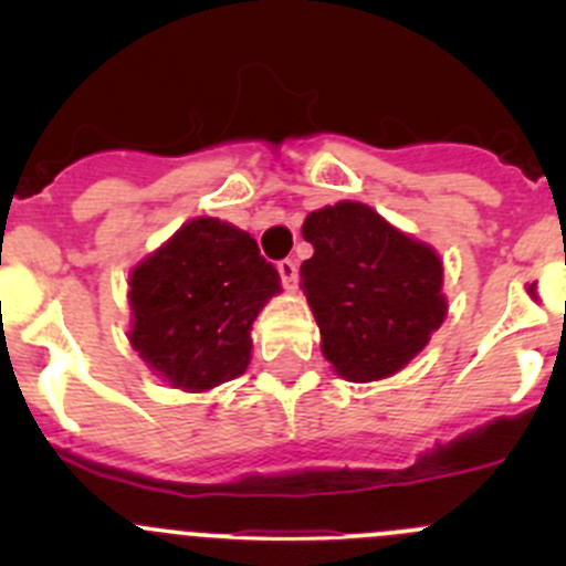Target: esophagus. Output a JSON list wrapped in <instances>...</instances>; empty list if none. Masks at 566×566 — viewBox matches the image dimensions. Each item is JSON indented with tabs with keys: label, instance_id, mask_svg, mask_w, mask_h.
I'll return each instance as SVG.
<instances>
[{
	"label": "esophagus",
	"instance_id": "esophagus-1",
	"mask_svg": "<svg viewBox=\"0 0 566 566\" xmlns=\"http://www.w3.org/2000/svg\"><path fill=\"white\" fill-rule=\"evenodd\" d=\"M279 276H282V284L284 290H295L298 287V262L295 260H282L276 265Z\"/></svg>",
	"mask_w": 566,
	"mask_h": 566
}]
</instances>
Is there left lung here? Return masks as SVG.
Returning a JSON list of instances; mask_svg holds the SVG:
<instances>
[{
	"label": "left lung",
	"mask_w": 566,
	"mask_h": 566,
	"mask_svg": "<svg viewBox=\"0 0 566 566\" xmlns=\"http://www.w3.org/2000/svg\"><path fill=\"white\" fill-rule=\"evenodd\" d=\"M301 232L315 247L301 287L325 361L353 384L399 373L447 317L441 256L361 202L319 208Z\"/></svg>",
	"instance_id": "8db88e82"
}]
</instances>
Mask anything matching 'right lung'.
<instances>
[{
  "instance_id": "right-lung-1",
  "label": "right lung",
  "mask_w": 566,
  "mask_h": 566,
  "mask_svg": "<svg viewBox=\"0 0 566 566\" xmlns=\"http://www.w3.org/2000/svg\"><path fill=\"white\" fill-rule=\"evenodd\" d=\"M128 339L142 361L182 391L247 373L251 323L279 293V273L249 232L193 219L130 271Z\"/></svg>"
}]
</instances>
